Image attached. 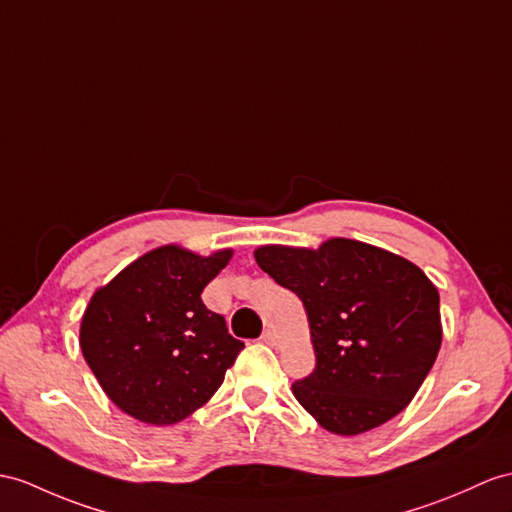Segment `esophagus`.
<instances>
[{
  "mask_svg": "<svg viewBox=\"0 0 512 512\" xmlns=\"http://www.w3.org/2000/svg\"><path fill=\"white\" fill-rule=\"evenodd\" d=\"M260 341L267 343V345H271V347H276V345H278V334L273 332V330H265V332H263V336H260Z\"/></svg>",
  "mask_w": 512,
  "mask_h": 512,
  "instance_id": "esophagus-1",
  "label": "esophagus"
}]
</instances>
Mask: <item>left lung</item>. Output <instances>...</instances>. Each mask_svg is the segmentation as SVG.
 I'll list each match as a JSON object with an SVG mask.
<instances>
[{"label":"left lung","mask_w":512,"mask_h":512,"mask_svg":"<svg viewBox=\"0 0 512 512\" xmlns=\"http://www.w3.org/2000/svg\"><path fill=\"white\" fill-rule=\"evenodd\" d=\"M256 263L302 299L317 365L293 395L323 428L354 436L410 404L441 347L439 291L410 260L350 239L258 247Z\"/></svg>","instance_id":"1"}]
</instances>
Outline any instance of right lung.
<instances>
[{
	"label": "right lung",
	"mask_w": 512,
	"mask_h": 512,
	"mask_svg": "<svg viewBox=\"0 0 512 512\" xmlns=\"http://www.w3.org/2000/svg\"><path fill=\"white\" fill-rule=\"evenodd\" d=\"M232 249L208 258L158 247L95 291L80 328L82 354L106 395L134 419L169 426L204 406L243 350L202 302Z\"/></svg>",
	"instance_id": "obj_1"
}]
</instances>
